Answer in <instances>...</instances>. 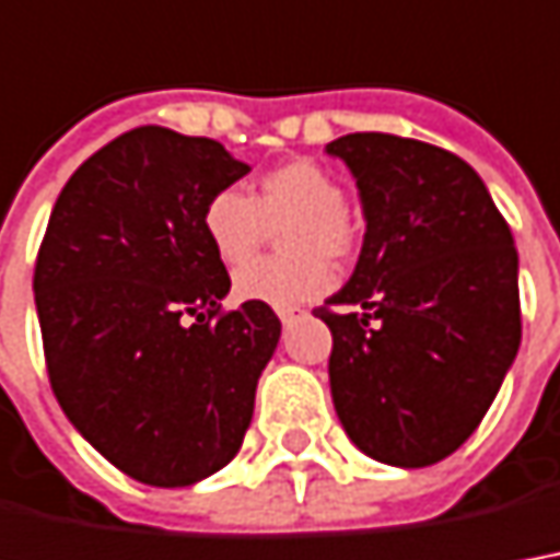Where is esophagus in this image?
I'll return each instance as SVG.
<instances>
[{
	"label": "esophagus",
	"instance_id": "34e87169",
	"mask_svg": "<svg viewBox=\"0 0 560 560\" xmlns=\"http://www.w3.org/2000/svg\"><path fill=\"white\" fill-rule=\"evenodd\" d=\"M296 315H300V310H281V312H279L281 325H291V322H294Z\"/></svg>",
	"mask_w": 560,
	"mask_h": 560
}]
</instances>
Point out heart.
<instances>
[{
	"instance_id": "obj_1",
	"label": "heart",
	"mask_w": 560,
	"mask_h": 560,
	"mask_svg": "<svg viewBox=\"0 0 560 560\" xmlns=\"http://www.w3.org/2000/svg\"><path fill=\"white\" fill-rule=\"evenodd\" d=\"M276 229L289 257L238 269L232 294L269 310H294L328 294L334 284L328 260H343L355 248L343 184L310 159H294L266 171L248 196L220 189L201 211L208 245L230 269L244 266Z\"/></svg>"
}]
</instances>
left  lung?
Wrapping results in <instances>:
<instances>
[{
	"label": "left lung",
	"instance_id": "1",
	"mask_svg": "<svg viewBox=\"0 0 560 560\" xmlns=\"http://www.w3.org/2000/svg\"><path fill=\"white\" fill-rule=\"evenodd\" d=\"M325 152L364 214L352 279L315 310L334 337V410L361 454L423 469L478 429L518 355V250L454 152L374 131Z\"/></svg>",
	"mask_w": 560,
	"mask_h": 560
}]
</instances>
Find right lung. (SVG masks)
I'll use <instances>...</instances> for the list:
<instances>
[{
	"mask_svg": "<svg viewBox=\"0 0 560 560\" xmlns=\"http://www.w3.org/2000/svg\"><path fill=\"white\" fill-rule=\"evenodd\" d=\"M223 143L147 125L116 137L57 196L36 260L48 376L75 432L152 488H186L238 454L276 312L230 294L201 230L248 174Z\"/></svg>",
	"mask_w": 560,
	"mask_h": 560,
	"instance_id": "right-lung-1",
	"label": "right lung"
}]
</instances>
